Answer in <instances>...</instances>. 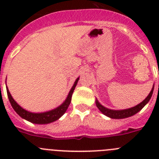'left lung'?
<instances>
[{"label": "left lung", "mask_w": 159, "mask_h": 159, "mask_svg": "<svg viewBox=\"0 0 159 159\" xmlns=\"http://www.w3.org/2000/svg\"><path fill=\"white\" fill-rule=\"evenodd\" d=\"M153 91H154V87H153L150 94L147 95V98L143 102H140L139 104L136 105L135 107H133L128 108V109H124V110H111V109H108V108L101 105L97 99L95 101V103H96L97 107L99 108V110L105 116L111 118V119H125V118H128L134 116L139 111H141L144 107V106L150 101V99H151V96H152Z\"/></svg>", "instance_id": "left-lung-1"}]
</instances>
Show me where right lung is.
<instances>
[{"mask_svg": "<svg viewBox=\"0 0 159 159\" xmlns=\"http://www.w3.org/2000/svg\"><path fill=\"white\" fill-rule=\"evenodd\" d=\"M78 80L79 78H77L76 80L74 83V85L72 86L71 89L70 90L67 99H66V100L63 102L62 104L60 105V106H59L58 107L53 109V110L48 111L46 112L32 113V112H29L28 111L25 110L24 108H22L19 104H17V102L12 99L10 92H9L8 88L6 87L7 95H8V99H9V102H10L12 108H13L14 111H15L20 117L26 119L28 121L31 122V123H36V124H47V123H52V122L59 119L64 113H65L67 107H68L70 105V102H71V95H72L73 92H74V90H75V86H76L77 83H78Z\"/></svg>", "mask_w": 159, "mask_h": 159, "instance_id": "1", "label": "right lung"}]
</instances>
